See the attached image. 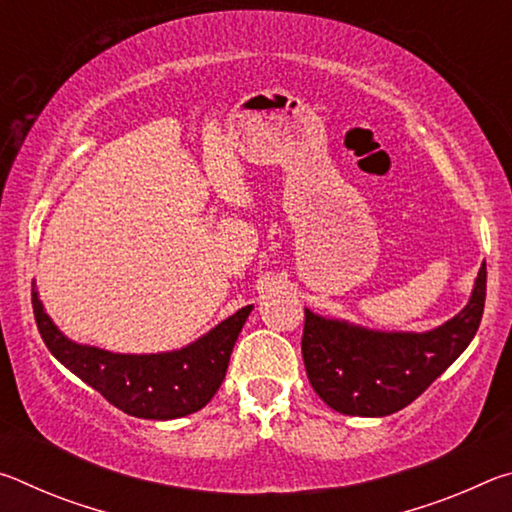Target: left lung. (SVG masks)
Wrapping results in <instances>:
<instances>
[{"label": "left lung", "instance_id": "left-lung-1", "mask_svg": "<svg viewBox=\"0 0 512 512\" xmlns=\"http://www.w3.org/2000/svg\"><path fill=\"white\" fill-rule=\"evenodd\" d=\"M485 305V264L467 305L431 332H377L305 309L309 384L334 411L384 418L420 397L474 339Z\"/></svg>", "mask_w": 512, "mask_h": 512}]
</instances>
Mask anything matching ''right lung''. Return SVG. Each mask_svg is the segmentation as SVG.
Wrapping results in <instances>:
<instances>
[{"label": "right lung", "mask_w": 512, "mask_h": 512, "mask_svg": "<svg viewBox=\"0 0 512 512\" xmlns=\"http://www.w3.org/2000/svg\"><path fill=\"white\" fill-rule=\"evenodd\" d=\"M33 316L49 352L85 384L133 418L173 420L201 411L219 391L230 354L253 305L239 309L187 348L158 354H117L69 341L31 289Z\"/></svg>", "instance_id": "add662e5"}]
</instances>
